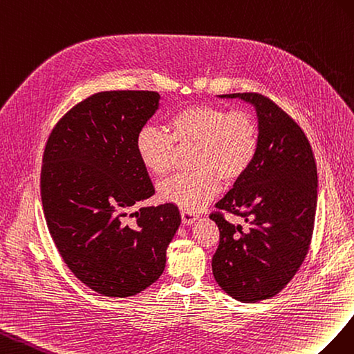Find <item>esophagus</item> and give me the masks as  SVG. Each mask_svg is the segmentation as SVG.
Here are the masks:
<instances>
[{
	"label": "esophagus",
	"mask_w": 354,
	"mask_h": 354,
	"mask_svg": "<svg viewBox=\"0 0 354 354\" xmlns=\"http://www.w3.org/2000/svg\"><path fill=\"white\" fill-rule=\"evenodd\" d=\"M180 218H183V224L184 225H191L194 224V221H197V215L193 214V212H188V210H180Z\"/></svg>",
	"instance_id": "34e87169"
}]
</instances>
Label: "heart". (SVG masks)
<instances>
[{"label":"heart","mask_w":354,"mask_h":354,"mask_svg":"<svg viewBox=\"0 0 354 354\" xmlns=\"http://www.w3.org/2000/svg\"><path fill=\"white\" fill-rule=\"evenodd\" d=\"M166 133L144 126L135 140L142 166L154 176L167 175L174 165L175 144L197 145L194 174L176 175L158 187V196L183 210L196 212L221 189V179L233 184L243 176L258 153L257 120L246 111L215 105H191L167 120Z\"/></svg>","instance_id":"1"}]
</instances>
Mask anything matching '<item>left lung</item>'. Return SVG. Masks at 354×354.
<instances>
[{
	"label": "left lung",
	"instance_id": "1",
	"mask_svg": "<svg viewBox=\"0 0 354 354\" xmlns=\"http://www.w3.org/2000/svg\"><path fill=\"white\" fill-rule=\"evenodd\" d=\"M241 99L257 111L259 144L254 163L215 207L241 216L248 225L210 215L219 228L212 258L218 285L241 302L277 295L297 274L315 228L317 167L302 129L271 99L258 93L219 95Z\"/></svg>",
	"mask_w": 354,
	"mask_h": 354
}]
</instances>
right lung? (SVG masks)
Instances as JSON below:
<instances>
[{
	"instance_id": "right-lung-1",
	"label": "right lung",
	"mask_w": 354,
	"mask_h": 354,
	"mask_svg": "<svg viewBox=\"0 0 354 354\" xmlns=\"http://www.w3.org/2000/svg\"><path fill=\"white\" fill-rule=\"evenodd\" d=\"M158 100L145 90L96 93L59 120L44 149L50 234L75 277L105 297H132L153 285L180 225L174 203L129 214L156 193L135 140Z\"/></svg>"
}]
</instances>
